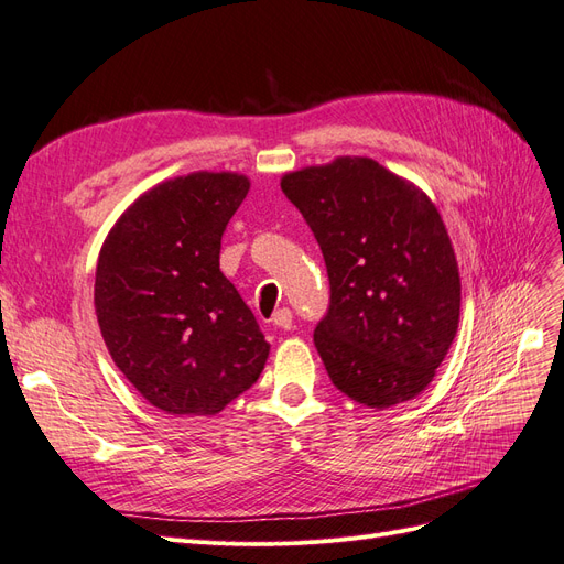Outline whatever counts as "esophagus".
<instances>
[{
    "label": "esophagus",
    "mask_w": 564,
    "mask_h": 564,
    "mask_svg": "<svg viewBox=\"0 0 564 564\" xmlns=\"http://www.w3.org/2000/svg\"><path fill=\"white\" fill-rule=\"evenodd\" d=\"M273 326H279L283 330H291L293 328V312L288 307H281L276 314H273Z\"/></svg>",
    "instance_id": "obj_1"
}]
</instances>
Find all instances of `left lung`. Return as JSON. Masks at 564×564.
I'll use <instances>...</instances> for the list:
<instances>
[{
  "label": "left lung",
  "instance_id": "1",
  "mask_svg": "<svg viewBox=\"0 0 564 564\" xmlns=\"http://www.w3.org/2000/svg\"><path fill=\"white\" fill-rule=\"evenodd\" d=\"M324 252L330 302L314 345L333 384L371 409L421 394L452 347L460 279L437 207L371 158L285 174Z\"/></svg>",
  "mask_w": 564,
  "mask_h": 564
}]
</instances>
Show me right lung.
Instances as JSON below:
<instances>
[{
	"mask_svg": "<svg viewBox=\"0 0 564 564\" xmlns=\"http://www.w3.org/2000/svg\"><path fill=\"white\" fill-rule=\"evenodd\" d=\"M250 182L198 172L151 188L108 234L94 304L112 361L172 415H215L250 390L269 345L219 271L221 236Z\"/></svg>",
	"mask_w": 564,
	"mask_h": 564,
	"instance_id": "add662e5",
	"label": "right lung"
}]
</instances>
